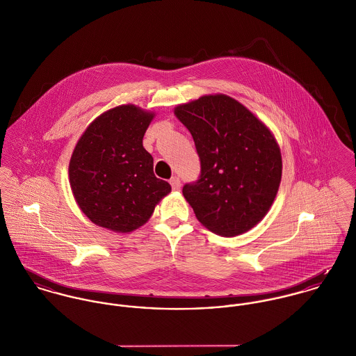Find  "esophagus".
<instances>
[{"label": "esophagus", "instance_id": "esophagus-1", "mask_svg": "<svg viewBox=\"0 0 356 356\" xmlns=\"http://www.w3.org/2000/svg\"><path fill=\"white\" fill-rule=\"evenodd\" d=\"M169 183H170V186H172V188H173L175 191L180 190V186H181V183H180V179H179L177 176H173V177L169 180Z\"/></svg>", "mask_w": 356, "mask_h": 356}]
</instances>
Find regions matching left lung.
<instances>
[{"mask_svg":"<svg viewBox=\"0 0 356 356\" xmlns=\"http://www.w3.org/2000/svg\"><path fill=\"white\" fill-rule=\"evenodd\" d=\"M175 115L191 132L200 161L183 195L211 232L236 236L269 211L281 181V153L272 132L227 95H204Z\"/></svg>","mask_w":356,"mask_h":356,"instance_id":"8db88e82","label":"left lung"}]
</instances>
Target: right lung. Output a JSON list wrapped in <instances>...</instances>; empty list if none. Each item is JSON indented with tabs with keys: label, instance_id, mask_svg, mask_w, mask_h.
<instances>
[{
	"label": "right lung",
	"instance_id": "add662e5",
	"mask_svg": "<svg viewBox=\"0 0 356 356\" xmlns=\"http://www.w3.org/2000/svg\"><path fill=\"white\" fill-rule=\"evenodd\" d=\"M153 113L134 105L118 106L84 131L70 162V183L81 211L97 225L131 232L143 225L170 193L153 172L143 147Z\"/></svg>",
	"mask_w": 356,
	"mask_h": 356
}]
</instances>
